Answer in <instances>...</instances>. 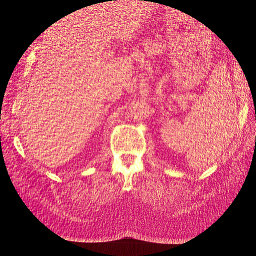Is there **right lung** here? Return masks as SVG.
<instances>
[{
    "label": "right lung",
    "instance_id": "right-lung-1",
    "mask_svg": "<svg viewBox=\"0 0 256 256\" xmlns=\"http://www.w3.org/2000/svg\"><path fill=\"white\" fill-rule=\"evenodd\" d=\"M115 1H116V0H115Z\"/></svg>",
    "mask_w": 256,
    "mask_h": 256
}]
</instances>
